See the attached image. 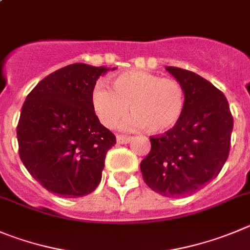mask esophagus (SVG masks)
Here are the masks:
<instances>
[{
	"label": "esophagus",
	"instance_id": "esophagus-1",
	"mask_svg": "<svg viewBox=\"0 0 250 250\" xmlns=\"http://www.w3.org/2000/svg\"><path fill=\"white\" fill-rule=\"evenodd\" d=\"M130 137L127 136H117V143L118 144H125V143H129L130 142Z\"/></svg>",
	"mask_w": 250,
	"mask_h": 250
}]
</instances>
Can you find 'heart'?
Listing matches in <instances>:
<instances>
[{
    "mask_svg": "<svg viewBox=\"0 0 250 250\" xmlns=\"http://www.w3.org/2000/svg\"><path fill=\"white\" fill-rule=\"evenodd\" d=\"M112 90L104 83L93 86L91 104L104 127L113 128L127 114H133L123 127H142L158 134L171 129L180 121L186 106V91L175 79L130 70L114 76Z\"/></svg>",
    "mask_w": 250,
    "mask_h": 250,
    "instance_id": "b5f03b06",
    "label": "heart"
}]
</instances>
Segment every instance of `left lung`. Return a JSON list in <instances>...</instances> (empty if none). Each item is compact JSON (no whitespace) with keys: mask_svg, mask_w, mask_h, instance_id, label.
Returning <instances> with one entry per match:
<instances>
[{"mask_svg":"<svg viewBox=\"0 0 250 250\" xmlns=\"http://www.w3.org/2000/svg\"><path fill=\"white\" fill-rule=\"evenodd\" d=\"M165 69L185 88V111L175 127L150 137L151 149L141 170L153 191L184 197L222 170L229 154L233 117L225 95L206 79L180 67Z\"/></svg>","mask_w":250,"mask_h":250,"instance_id":"obj_1","label":"left lung"}]
</instances>
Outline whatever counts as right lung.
<instances>
[{
	"label": "right lung",
	"mask_w": 250,
	"mask_h": 250,
	"mask_svg": "<svg viewBox=\"0 0 250 250\" xmlns=\"http://www.w3.org/2000/svg\"><path fill=\"white\" fill-rule=\"evenodd\" d=\"M109 69L71 64L44 78L25 99L17 125L20 157L43 188L81 197L99 186L116 137L91 104L96 81Z\"/></svg>",
	"instance_id": "1"
}]
</instances>
